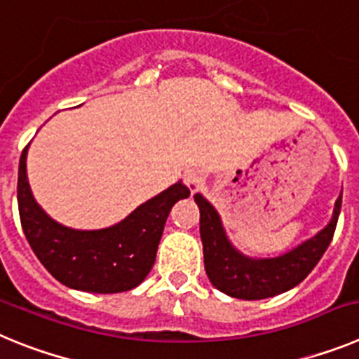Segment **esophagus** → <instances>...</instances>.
Segmentation results:
<instances>
[{"label": "esophagus", "mask_w": 359, "mask_h": 359, "mask_svg": "<svg viewBox=\"0 0 359 359\" xmlns=\"http://www.w3.org/2000/svg\"><path fill=\"white\" fill-rule=\"evenodd\" d=\"M185 183L190 189V192H198L203 187V183H205V177L198 170H190V172L185 174Z\"/></svg>", "instance_id": "esophagus-1"}]
</instances>
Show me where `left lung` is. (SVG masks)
Wrapping results in <instances>:
<instances>
[{
  "instance_id": "obj_1",
  "label": "left lung",
  "mask_w": 359,
  "mask_h": 359,
  "mask_svg": "<svg viewBox=\"0 0 359 359\" xmlns=\"http://www.w3.org/2000/svg\"><path fill=\"white\" fill-rule=\"evenodd\" d=\"M194 199L199 207V233L208 278L219 291L241 300H262L298 286L331 244L341 208L340 196L331 223L291 252L271 259H252L233 248L210 203L201 194H194Z\"/></svg>"
}]
</instances>
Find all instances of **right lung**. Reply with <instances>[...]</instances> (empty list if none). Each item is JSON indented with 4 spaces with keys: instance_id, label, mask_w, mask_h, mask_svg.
<instances>
[{
    "instance_id": "add662e5",
    "label": "right lung",
    "mask_w": 359,
    "mask_h": 359,
    "mask_svg": "<svg viewBox=\"0 0 359 359\" xmlns=\"http://www.w3.org/2000/svg\"><path fill=\"white\" fill-rule=\"evenodd\" d=\"M27 151L28 145L19 160L18 207L41 264L61 284L88 293H122L142 284L156 261L170 208L189 198L190 190L177 182L113 226L75 230L53 221L36 203L27 177Z\"/></svg>"
}]
</instances>
